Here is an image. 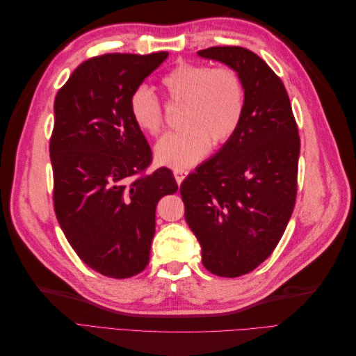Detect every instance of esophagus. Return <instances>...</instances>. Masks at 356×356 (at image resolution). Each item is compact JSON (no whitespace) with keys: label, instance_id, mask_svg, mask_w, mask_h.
Masks as SVG:
<instances>
[{"label":"esophagus","instance_id":"1","mask_svg":"<svg viewBox=\"0 0 356 356\" xmlns=\"http://www.w3.org/2000/svg\"><path fill=\"white\" fill-rule=\"evenodd\" d=\"M174 175H175V179H177L178 184H181V182L184 181V178L188 175V170H186V169H175L174 170Z\"/></svg>","mask_w":356,"mask_h":356}]
</instances>
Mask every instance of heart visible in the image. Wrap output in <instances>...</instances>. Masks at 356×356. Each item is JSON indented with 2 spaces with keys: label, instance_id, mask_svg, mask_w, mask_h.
I'll list each match as a JSON object with an SVG mask.
<instances>
[{
  "label": "heart",
  "instance_id": "1",
  "mask_svg": "<svg viewBox=\"0 0 356 356\" xmlns=\"http://www.w3.org/2000/svg\"><path fill=\"white\" fill-rule=\"evenodd\" d=\"M169 99L182 104L184 127L165 135L156 145V160L169 168H190L208 156L212 143L230 141L242 124L246 95L241 74L232 67L179 63L161 80ZM135 124L159 135L165 124L163 104L148 86H138L129 99Z\"/></svg>",
  "mask_w": 356,
  "mask_h": 356
}]
</instances>
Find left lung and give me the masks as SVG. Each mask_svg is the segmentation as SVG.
<instances>
[{"label":"left lung","mask_w":356,"mask_h":356,"mask_svg":"<svg viewBox=\"0 0 356 356\" xmlns=\"http://www.w3.org/2000/svg\"><path fill=\"white\" fill-rule=\"evenodd\" d=\"M199 56L241 74V127L179 187L202 263L222 277L252 272L270 257L294 211L300 136L282 80L254 51L209 47Z\"/></svg>","instance_id":"8db88e82"}]
</instances>
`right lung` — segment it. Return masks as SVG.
<instances>
[{
	"label": "right lung",
	"instance_id": "1",
	"mask_svg": "<svg viewBox=\"0 0 356 356\" xmlns=\"http://www.w3.org/2000/svg\"><path fill=\"white\" fill-rule=\"evenodd\" d=\"M168 55L90 58L55 98L50 160L56 218L75 254L108 277H132L147 267L157 203L178 190L170 169L147 174L152 148L129 110L132 92Z\"/></svg>",
	"mask_w": 356,
	"mask_h": 356
}]
</instances>
